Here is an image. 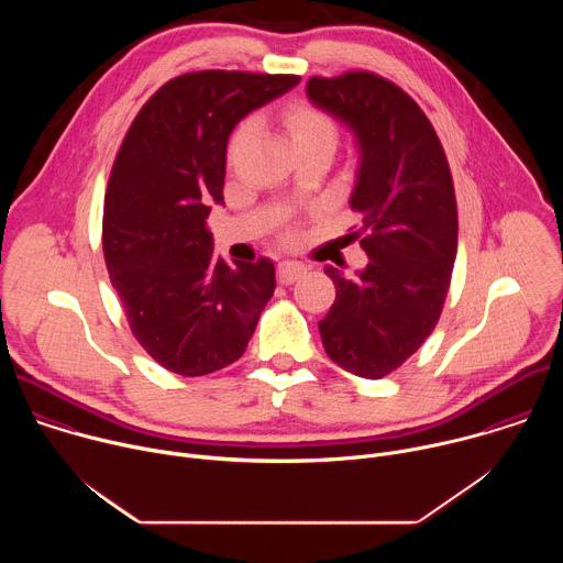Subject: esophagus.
<instances>
[{
    "mask_svg": "<svg viewBox=\"0 0 563 563\" xmlns=\"http://www.w3.org/2000/svg\"><path fill=\"white\" fill-rule=\"evenodd\" d=\"M305 272H307V267H305L302 263L283 261V263L278 265V280H280L283 285H291V283H296Z\"/></svg>",
    "mask_w": 563,
    "mask_h": 563,
    "instance_id": "1",
    "label": "esophagus"
}]
</instances>
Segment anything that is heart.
Returning <instances> with one entry per match:
<instances>
[{
    "instance_id": "heart-1",
    "label": "heart",
    "mask_w": 563,
    "mask_h": 563,
    "mask_svg": "<svg viewBox=\"0 0 563 563\" xmlns=\"http://www.w3.org/2000/svg\"><path fill=\"white\" fill-rule=\"evenodd\" d=\"M283 122L291 135L294 146H302V144H311V142H336V122L332 115H328L323 109H318L309 102H291L285 107L283 113ZM254 133V122L247 120L243 124H238L235 131L229 137V159H233L243 146L247 144V140ZM294 238V233H287V240Z\"/></svg>"
}]
</instances>
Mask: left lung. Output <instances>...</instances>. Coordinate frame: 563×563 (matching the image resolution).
<instances>
[{
	"instance_id": "left-lung-1",
	"label": "left lung",
	"mask_w": 563,
	"mask_h": 563,
	"mask_svg": "<svg viewBox=\"0 0 563 563\" xmlns=\"http://www.w3.org/2000/svg\"><path fill=\"white\" fill-rule=\"evenodd\" d=\"M307 96L356 135L350 207L363 227L350 235L367 254L354 280L325 269L336 300L318 332L336 365L383 378L432 334L450 289L459 235L450 165L421 107L376 73L311 77Z\"/></svg>"
}]
</instances>
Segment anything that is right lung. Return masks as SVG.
I'll list each match as a JSON object with an SVG mask.
<instances>
[{
    "label": "right lung",
    "mask_w": 563,
    "mask_h": 563,
    "mask_svg": "<svg viewBox=\"0 0 563 563\" xmlns=\"http://www.w3.org/2000/svg\"><path fill=\"white\" fill-rule=\"evenodd\" d=\"M298 75L196 70L159 87L131 122L109 176L102 250L129 328L180 376L235 363L276 289L274 263L213 258L207 229L222 205L227 140Z\"/></svg>",
    "instance_id": "add662e5"
}]
</instances>
